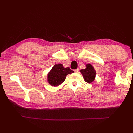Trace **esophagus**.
<instances>
[{
	"mask_svg": "<svg viewBox=\"0 0 133 133\" xmlns=\"http://www.w3.org/2000/svg\"><path fill=\"white\" fill-rule=\"evenodd\" d=\"M74 72H79V69L74 70Z\"/></svg>",
	"mask_w": 133,
	"mask_h": 133,
	"instance_id": "34e87169",
	"label": "esophagus"
}]
</instances>
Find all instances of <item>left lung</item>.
<instances>
[{
	"label": "left lung",
	"mask_w": 133,
	"mask_h": 133,
	"mask_svg": "<svg viewBox=\"0 0 133 133\" xmlns=\"http://www.w3.org/2000/svg\"><path fill=\"white\" fill-rule=\"evenodd\" d=\"M80 72L82 74L84 79L86 82L90 83L95 80L96 71L94 67L91 64H87L86 65V69L81 70Z\"/></svg>",
	"instance_id": "8db88e82"
}]
</instances>
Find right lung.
I'll use <instances>...</instances> for the list:
<instances>
[{
	"label": "right lung",
	"instance_id": "1",
	"mask_svg": "<svg viewBox=\"0 0 133 133\" xmlns=\"http://www.w3.org/2000/svg\"><path fill=\"white\" fill-rule=\"evenodd\" d=\"M73 72L69 67H64L62 64H55L47 74V82L51 86H58L65 81L67 75Z\"/></svg>",
	"mask_w": 133,
	"mask_h": 133
}]
</instances>
